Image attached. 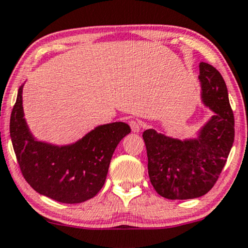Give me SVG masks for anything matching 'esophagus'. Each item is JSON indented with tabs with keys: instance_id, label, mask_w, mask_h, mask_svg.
<instances>
[{
	"instance_id": "1",
	"label": "esophagus",
	"mask_w": 248,
	"mask_h": 248,
	"mask_svg": "<svg viewBox=\"0 0 248 248\" xmlns=\"http://www.w3.org/2000/svg\"><path fill=\"white\" fill-rule=\"evenodd\" d=\"M129 126L131 128V130H133V133H140V122H137L135 120H130L129 121Z\"/></svg>"
}]
</instances>
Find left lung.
<instances>
[{"label": "left lung", "mask_w": 248, "mask_h": 248, "mask_svg": "<svg viewBox=\"0 0 248 248\" xmlns=\"http://www.w3.org/2000/svg\"><path fill=\"white\" fill-rule=\"evenodd\" d=\"M202 101L215 115L197 140L170 139L155 130L143 133L147 170L155 190L171 200L193 199L214 186L234 140V118L220 72L200 62Z\"/></svg>", "instance_id": "left-lung-1"}]
</instances>
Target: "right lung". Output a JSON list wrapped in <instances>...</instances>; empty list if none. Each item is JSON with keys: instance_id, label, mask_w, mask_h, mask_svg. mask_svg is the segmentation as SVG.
I'll use <instances>...</instances> for the list:
<instances>
[{"instance_id": "1", "label": "right lung", "mask_w": 248, "mask_h": 248, "mask_svg": "<svg viewBox=\"0 0 248 248\" xmlns=\"http://www.w3.org/2000/svg\"><path fill=\"white\" fill-rule=\"evenodd\" d=\"M23 86L10 117V137L20 171L36 192L56 202L79 203L95 197L104 186L115 147L130 127L124 122L103 124L72 145L37 142L23 112Z\"/></svg>"}]
</instances>
